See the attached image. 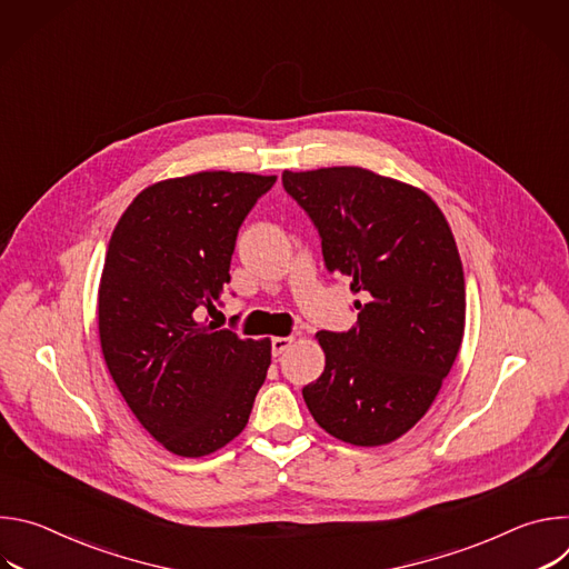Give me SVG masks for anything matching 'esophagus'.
Instances as JSON below:
<instances>
[{
    "label": "esophagus",
    "mask_w": 569,
    "mask_h": 569,
    "mask_svg": "<svg viewBox=\"0 0 569 569\" xmlns=\"http://www.w3.org/2000/svg\"><path fill=\"white\" fill-rule=\"evenodd\" d=\"M295 345V338H272V356H281L286 353L290 347Z\"/></svg>",
    "instance_id": "obj_1"
}]
</instances>
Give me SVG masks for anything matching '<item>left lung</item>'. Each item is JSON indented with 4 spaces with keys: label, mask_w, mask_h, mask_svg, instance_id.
I'll use <instances>...</instances> for the list:
<instances>
[{
    "label": "left lung",
    "mask_w": 569,
    "mask_h": 569,
    "mask_svg": "<svg viewBox=\"0 0 569 569\" xmlns=\"http://www.w3.org/2000/svg\"><path fill=\"white\" fill-rule=\"evenodd\" d=\"M281 180L315 222L327 270L362 295L353 329L315 336L327 367L303 400L345 443H391L426 417L461 347L466 286L450 224L426 191L360 167Z\"/></svg>",
    "instance_id": "obj_1"
}]
</instances>
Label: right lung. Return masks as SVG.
<instances>
[{"label": "right lung", "instance_id": "right-lung-1", "mask_svg": "<svg viewBox=\"0 0 569 569\" xmlns=\"http://www.w3.org/2000/svg\"><path fill=\"white\" fill-rule=\"evenodd\" d=\"M277 176L202 171L143 189L119 218L99 283L108 371L146 432L204 457L248 426L270 340H242L204 308L229 283L238 227Z\"/></svg>", "mask_w": 569, "mask_h": 569}]
</instances>
